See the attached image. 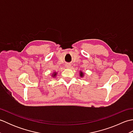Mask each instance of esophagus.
Masks as SVG:
<instances>
[{
    "instance_id": "esophagus-1",
    "label": "esophagus",
    "mask_w": 133,
    "mask_h": 133,
    "mask_svg": "<svg viewBox=\"0 0 133 133\" xmlns=\"http://www.w3.org/2000/svg\"><path fill=\"white\" fill-rule=\"evenodd\" d=\"M66 67H67V68H70V67H71V65H70V64H69V63H66Z\"/></svg>"
}]
</instances>
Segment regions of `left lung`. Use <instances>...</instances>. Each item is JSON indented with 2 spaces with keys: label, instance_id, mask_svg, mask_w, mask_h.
Segmentation results:
<instances>
[{
  "label": "left lung",
  "instance_id": "8db88e82",
  "mask_svg": "<svg viewBox=\"0 0 133 133\" xmlns=\"http://www.w3.org/2000/svg\"><path fill=\"white\" fill-rule=\"evenodd\" d=\"M83 73H82V72H80V76H81V77H83Z\"/></svg>",
  "mask_w": 133,
  "mask_h": 133
}]
</instances>
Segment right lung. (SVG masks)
I'll return each mask as SVG.
<instances>
[{
	"mask_svg": "<svg viewBox=\"0 0 133 133\" xmlns=\"http://www.w3.org/2000/svg\"><path fill=\"white\" fill-rule=\"evenodd\" d=\"M56 73H55V72L54 73V74H53V76H54V77H55V76L56 75Z\"/></svg>",
	"mask_w": 133,
	"mask_h": 133,
	"instance_id": "add662e5",
	"label": "right lung"
}]
</instances>
